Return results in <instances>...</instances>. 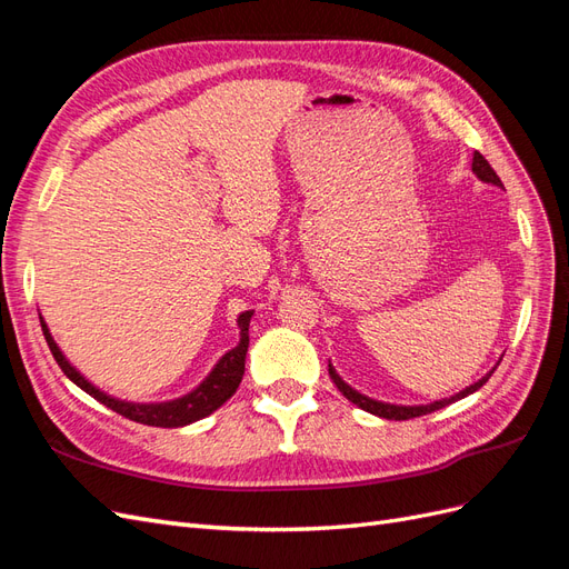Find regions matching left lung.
Instances as JSON below:
<instances>
[{
	"instance_id": "8db88e82",
	"label": "left lung",
	"mask_w": 569,
	"mask_h": 569,
	"mask_svg": "<svg viewBox=\"0 0 569 569\" xmlns=\"http://www.w3.org/2000/svg\"><path fill=\"white\" fill-rule=\"evenodd\" d=\"M472 173H475L481 182H489V184H496V187H503L501 178H498V176L493 173V168L489 166V161H487L485 157H481L479 151H475V157H472ZM498 363H501V358H498ZM498 363H496V366H498ZM496 366H493L485 377H479V380H477L475 385L465 387L462 391H458V393H453V396H446V399H439V401L418 403V406H401V403H387V401L370 399V396L360 393L358 389H353L351 385L343 382L341 377H339V372L335 370V366H332V363L327 366V368H330V377H332V382L337 385V389H339L343 396H347V399H349L353 406L363 408L366 412H372V416H377V418H385V420H410V418L427 416V412H435V410H439V408H446L449 403H456V401L465 399V396L475 393L479 387H485V385H487V380L491 377V372L496 370Z\"/></svg>"
}]
</instances>
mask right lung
Instances as JSON below:
<instances>
[{"mask_svg": "<svg viewBox=\"0 0 569 569\" xmlns=\"http://www.w3.org/2000/svg\"><path fill=\"white\" fill-rule=\"evenodd\" d=\"M251 316H253V311L239 313V318H237V327H239L237 347L230 349L228 353H222L218 358V363L211 368V372L206 375L192 391L178 396V399L153 401V403H137V401L116 399V396H111L104 389H99L97 385H92L88 377H84L71 363V360L63 356V351L59 349V343L54 341V337H51L49 327H47L42 316H40V325H42V335L49 343V351H51V356L57 358V363L63 370V375L73 385H78L84 393H90L92 399H97L99 403H104L107 408L116 410L118 416H123L132 422H142V425H151V427H184V425H192L197 420H203L206 416H211L213 410H218L222 403L230 399V396L237 391L239 382H242L244 358H247V349H249Z\"/></svg>", "mask_w": 569, "mask_h": 569, "instance_id": "right-lung-1", "label": "right lung"}]
</instances>
